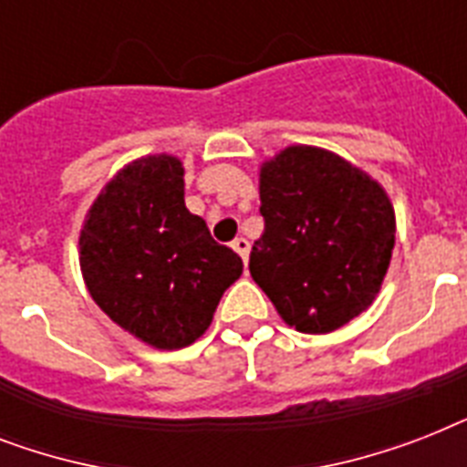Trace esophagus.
<instances>
[{
  "mask_svg": "<svg viewBox=\"0 0 467 467\" xmlns=\"http://www.w3.org/2000/svg\"><path fill=\"white\" fill-rule=\"evenodd\" d=\"M233 249L237 252V254L244 259V264H247V256H249V240H244V237H237V240L233 242Z\"/></svg>",
  "mask_w": 467,
  "mask_h": 467,
  "instance_id": "1",
  "label": "esophagus"
}]
</instances>
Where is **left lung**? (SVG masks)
Segmentation results:
<instances>
[{"label": "left lung", "instance_id": "left-lung-1", "mask_svg": "<svg viewBox=\"0 0 467 467\" xmlns=\"http://www.w3.org/2000/svg\"><path fill=\"white\" fill-rule=\"evenodd\" d=\"M259 198L264 233L249 274L288 325L334 332L373 303L395 247V213L368 174L296 145L264 164Z\"/></svg>", "mask_w": 467, "mask_h": 467}]
</instances>
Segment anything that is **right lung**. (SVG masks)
Wrapping results in <instances>:
<instances>
[{
  "mask_svg": "<svg viewBox=\"0 0 467 467\" xmlns=\"http://www.w3.org/2000/svg\"><path fill=\"white\" fill-rule=\"evenodd\" d=\"M79 264L109 317L157 348L189 347L208 329L242 259L211 237L183 203L176 157H142L106 183L91 205Z\"/></svg>",
  "mask_w": 467,
  "mask_h": 467,
  "instance_id": "1",
  "label": "right lung"
}]
</instances>
